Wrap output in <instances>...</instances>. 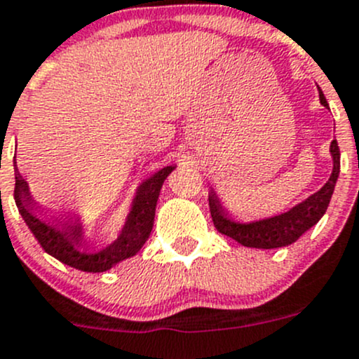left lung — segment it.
<instances>
[{
	"label": "left lung",
	"mask_w": 359,
	"mask_h": 359,
	"mask_svg": "<svg viewBox=\"0 0 359 359\" xmlns=\"http://www.w3.org/2000/svg\"><path fill=\"white\" fill-rule=\"evenodd\" d=\"M320 93V103L325 109L330 110L323 91L318 88ZM332 155V175L327 183L316 191L309 195L306 201L299 202L290 207L285 212L275 214V216L262 217L256 221H242L235 219L233 214L223 205L219 195L210 188L209 191V209L212 216L214 226L217 231L230 238L236 240L238 243L252 249H278L294 243L302 233L313 228L318 221L327 212V207L330 204L332 194H334L335 183H337L339 172H341V152H339L337 140L330 143Z\"/></svg>",
	"instance_id": "8db88e82"
}]
</instances>
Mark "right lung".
<instances>
[{
	"label": "right lung",
	"instance_id": "add662e5",
	"mask_svg": "<svg viewBox=\"0 0 359 359\" xmlns=\"http://www.w3.org/2000/svg\"><path fill=\"white\" fill-rule=\"evenodd\" d=\"M175 168L176 165H165L138 184L123 230L114 242L95 252L90 250L83 217L70 212L55 214L38 204L31 195L29 183L22 178L17 162L13 161L15 204L29 230L41 243L44 252L81 271L102 273L138 254V250L145 245L154 226L161 188Z\"/></svg>",
	"mask_w": 359,
	"mask_h": 359
}]
</instances>
